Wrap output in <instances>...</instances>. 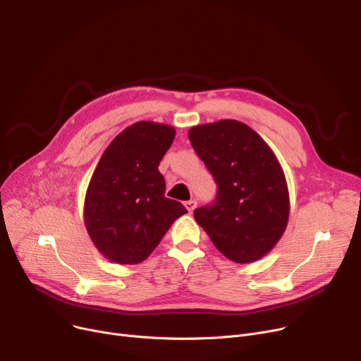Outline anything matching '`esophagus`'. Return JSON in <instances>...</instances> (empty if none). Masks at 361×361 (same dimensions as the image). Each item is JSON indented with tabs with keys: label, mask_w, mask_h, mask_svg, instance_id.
Segmentation results:
<instances>
[{
	"label": "esophagus",
	"mask_w": 361,
	"mask_h": 361,
	"mask_svg": "<svg viewBox=\"0 0 361 361\" xmlns=\"http://www.w3.org/2000/svg\"><path fill=\"white\" fill-rule=\"evenodd\" d=\"M184 206L187 207V211H188V212H193V211L196 209L197 202H196V200H187V202L184 203Z\"/></svg>",
	"instance_id": "obj_1"
}]
</instances>
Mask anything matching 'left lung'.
I'll use <instances>...</instances> for the list:
<instances>
[{"mask_svg": "<svg viewBox=\"0 0 361 361\" xmlns=\"http://www.w3.org/2000/svg\"><path fill=\"white\" fill-rule=\"evenodd\" d=\"M188 139L218 185L215 202L195 211L196 222L230 260L262 259L290 216L287 180L272 149L237 120L195 126Z\"/></svg>", "mask_w": 361, "mask_h": 361, "instance_id": "1", "label": "left lung"}]
</instances>
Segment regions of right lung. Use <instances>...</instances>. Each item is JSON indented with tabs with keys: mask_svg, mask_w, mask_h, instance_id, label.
Here are the masks:
<instances>
[{
	"mask_svg": "<svg viewBox=\"0 0 361 361\" xmlns=\"http://www.w3.org/2000/svg\"><path fill=\"white\" fill-rule=\"evenodd\" d=\"M176 137L168 124L139 121L124 128L94 168L86 197L85 225L108 260L136 264L155 250L185 207L165 197L159 164Z\"/></svg>",
	"mask_w": 361,
	"mask_h": 361,
	"instance_id": "obj_1",
	"label": "right lung"
}]
</instances>
